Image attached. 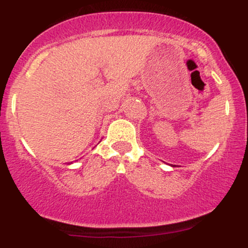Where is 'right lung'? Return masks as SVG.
Wrapping results in <instances>:
<instances>
[{
	"instance_id": "right-lung-1",
	"label": "right lung",
	"mask_w": 248,
	"mask_h": 248,
	"mask_svg": "<svg viewBox=\"0 0 248 248\" xmlns=\"http://www.w3.org/2000/svg\"><path fill=\"white\" fill-rule=\"evenodd\" d=\"M69 164H71V163H69Z\"/></svg>"
}]
</instances>
